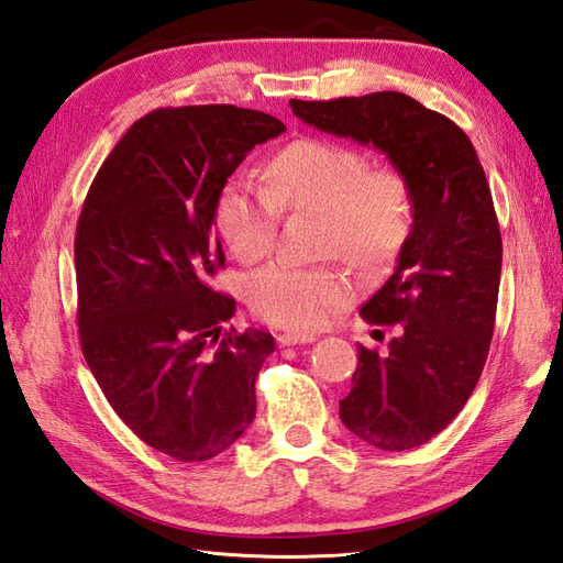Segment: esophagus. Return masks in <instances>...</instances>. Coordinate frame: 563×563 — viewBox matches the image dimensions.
<instances>
[{
	"mask_svg": "<svg viewBox=\"0 0 563 563\" xmlns=\"http://www.w3.org/2000/svg\"><path fill=\"white\" fill-rule=\"evenodd\" d=\"M279 346H294V344H310L316 342L313 334H298V332H286V334H279L277 336Z\"/></svg>",
	"mask_w": 563,
	"mask_h": 563,
	"instance_id": "obj_1",
	"label": "esophagus"
}]
</instances>
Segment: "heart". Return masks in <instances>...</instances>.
I'll return each instance as SVG.
<instances>
[{
	"instance_id": "1",
	"label": "heart",
	"mask_w": 563,
	"mask_h": 563,
	"mask_svg": "<svg viewBox=\"0 0 563 563\" xmlns=\"http://www.w3.org/2000/svg\"><path fill=\"white\" fill-rule=\"evenodd\" d=\"M282 207L324 217V253L376 272L402 250L415 219V199L397 168H371L354 146L296 140L274 156L269 187L233 178L217 199V229L243 262L265 257L277 239ZM352 289L336 269L272 262L247 282V301L260 318L298 332L318 330L344 308Z\"/></svg>"
}]
</instances>
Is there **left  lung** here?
Segmentation results:
<instances>
[{
  "mask_svg": "<svg viewBox=\"0 0 563 563\" xmlns=\"http://www.w3.org/2000/svg\"><path fill=\"white\" fill-rule=\"evenodd\" d=\"M291 110L320 132L376 146L411 187L415 221L397 267L361 308L399 334L383 356L358 346L340 402L361 441L409 451L457 417L489 354L504 257L489 183L467 134L411 96L291 101Z\"/></svg>",
  "mask_w": 563,
  "mask_h": 563,
  "instance_id": "obj_1",
  "label": "left lung"
}]
</instances>
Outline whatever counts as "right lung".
<instances>
[{
    "label": "right lung",
    "instance_id": "1",
    "mask_svg": "<svg viewBox=\"0 0 563 563\" xmlns=\"http://www.w3.org/2000/svg\"><path fill=\"white\" fill-rule=\"evenodd\" d=\"M284 122L235 106L161 108L103 161L74 241L81 352L118 417L180 462L217 457L255 419V378L274 352L262 330H223L235 301L217 199Z\"/></svg>",
    "mask_w": 563,
    "mask_h": 563
}]
</instances>
